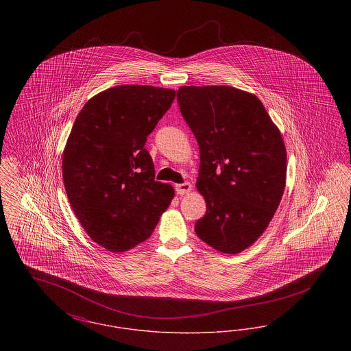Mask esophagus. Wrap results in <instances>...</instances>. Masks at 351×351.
Listing matches in <instances>:
<instances>
[{
	"label": "esophagus",
	"mask_w": 351,
	"mask_h": 351,
	"mask_svg": "<svg viewBox=\"0 0 351 351\" xmlns=\"http://www.w3.org/2000/svg\"><path fill=\"white\" fill-rule=\"evenodd\" d=\"M175 189H176V193H178V195H185V193L191 192L192 185L189 183L176 184V185H175Z\"/></svg>",
	"instance_id": "34e87169"
}]
</instances>
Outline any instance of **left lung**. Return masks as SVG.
Wrapping results in <instances>:
<instances>
[{
  "label": "left lung",
  "instance_id": "obj_1",
  "mask_svg": "<svg viewBox=\"0 0 351 351\" xmlns=\"http://www.w3.org/2000/svg\"><path fill=\"white\" fill-rule=\"evenodd\" d=\"M176 93L200 149L196 188L206 213L195 232L219 252L238 254L267 229L282 200L287 178L282 134L249 92L192 85Z\"/></svg>",
  "mask_w": 351,
  "mask_h": 351
}]
</instances>
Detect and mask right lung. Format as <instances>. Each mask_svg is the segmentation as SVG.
Returning a JSON list of instances; mask_svg holds the SVG:
<instances>
[{
    "label": "right lung",
    "mask_w": 351,
    "mask_h": 351,
    "mask_svg": "<svg viewBox=\"0 0 351 351\" xmlns=\"http://www.w3.org/2000/svg\"><path fill=\"white\" fill-rule=\"evenodd\" d=\"M173 89L118 85L84 105L63 151L71 208L104 249L123 252L146 241L175 191L155 182L147 135L171 108Z\"/></svg>",
    "instance_id": "1"
}]
</instances>
